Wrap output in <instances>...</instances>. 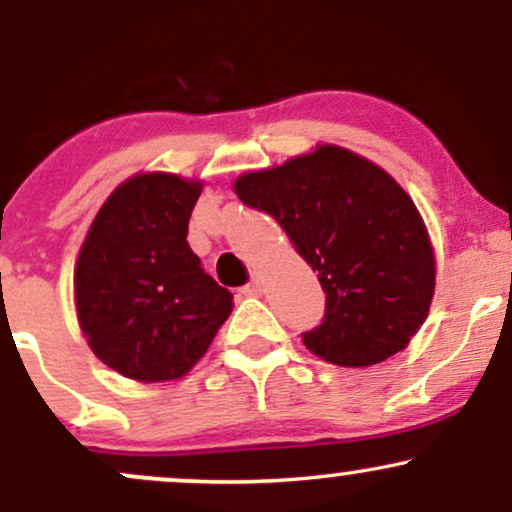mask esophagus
Segmentation results:
<instances>
[{"label": "esophagus", "mask_w": 512, "mask_h": 512, "mask_svg": "<svg viewBox=\"0 0 512 512\" xmlns=\"http://www.w3.org/2000/svg\"><path fill=\"white\" fill-rule=\"evenodd\" d=\"M240 293H245V296H260V293H262V276L260 274L252 276L250 284L243 286V289H240Z\"/></svg>", "instance_id": "1"}]
</instances>
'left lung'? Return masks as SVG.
Masks as SVG:
<instances>
[{
  "instance_id": "obj_1",
  "label": "left lung",
  "mask_w": 512,
  "mask_h": 512,
  "mask_svg": "<svg viewBox=\"0 0 512 512\" xmlns=\"http://www.w3.org/2000/svg\"><path fill=\"white\" fill-rule=\"evenodd\" d=\"M240 202L267 211L327 293L322 325L303 344L322 361L366 368L421 330L436 291V255L399 182L344 146L320 144L233 182Z\"/></svg>"
}]
</instances>
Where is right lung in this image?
Here are the masks:
<instances>
[{
  "label": "right lung",
  "instance_id": "obj_1",
  "mask_svg": "<svg viewBox=\"0 0 512 512\" xmlns=\"http://www.w3.org/2000/svg\"><path fill=\"white\" fill-rule=\"evenodd\" d=\"M202 180L137 173L115 187L74 267V303L88 346L137 383L178 380L207 354L233 310L187 243Z\"/></svg>",
  "mask_w": 512,
  "mask_h": 512
}]
</instances>
